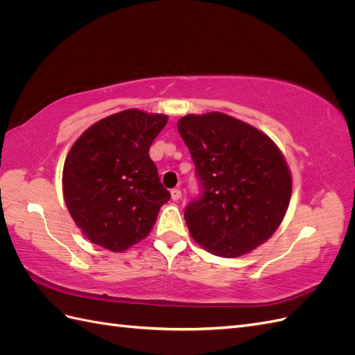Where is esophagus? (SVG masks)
<instances>
[{
  "instance_id": "1",
  "label": "esophagus",
  "mask_w": 355,
  "mask_h": 355,
  "mask_svg": "<svg viewBox=\"0 0 355 355\" xmlns=\"http://www.w3.org/2000/svg\"><path fill=\"white\" fill-rule=\"evenodd\" d=\"M170 194H171V200L178 201V200H180V197H182V191H180L179 188H173V189L170 191Z\"/></svg>"
}]
</instances>
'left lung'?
Masks as SVG:
<instances>
[{
	"label": "left lung",
	"instance_id": "left-lung-1",
	"mask_svg": "<svg viewBox=\"0 0 355 355\" xmlns=\"http://www.w3.org/2000/svg\"><path fill=\"white\" fill-rule=\"evenodd\" d=\"M202 185L185 220L191 237L220 257H240L272 237L292 197V173L272 139L223 112L178 121Z\"/></svg>",
	"mask_w": 355,
	"mask_h": 355
}]
</instances>
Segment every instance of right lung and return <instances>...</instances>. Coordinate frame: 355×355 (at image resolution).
I'll return each mask as SVG.
<instances>
[{
	"instance_id": "right-lung-1",
	"label": "right lung",
	"mask_w": 355,
	"mask_h": 355,
	"mask_svg": "<svg viewBox=\"0 0 355 355\" xmlns=\"http://www.w3.org/2000/svg\"><path fill=\"white\" fill-rule=\"evenodd\" d=\"M168 116L124 110L85 130L67 155L63 200L93 244L121 253L148 237L170 200L149 148Z\"/></svg>"
}]
</instances>
